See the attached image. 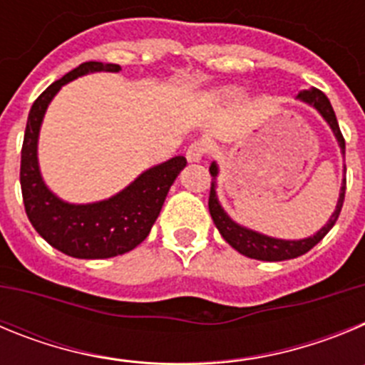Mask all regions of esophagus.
<instances>
[{
    "mask_svg": "<svg viewBox=\"0 0 365 365\" xmlns=\"http://www.w3.org/2000/svg\"><path fill=\"white\" fill-rule=\"evenodd\" d=\"M208 150H210L208 143H205V140H195V143L190 144L188 150H186V159H188L190 163H199V160L208 153Z\"/></svg>",
    "mask_w": 365,
    "mask_h": 365,
    "instance_id": "obj_1",
    "label": "esophagus"
}]
</instances>
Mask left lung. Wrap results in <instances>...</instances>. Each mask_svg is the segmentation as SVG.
<instances>
[{
    "instance_id": "8db88e82",
    "label": "left lung",
    "mask_w": 365,
    "mask_h": 365,
    "mask_svg": "<svg viewBox=\"0 0 365 365\" xmlns=\"http://www.w3.org/2000/svg\"><path fill=\"white\" fill-rule=\"evenodd\" d=\"M299 100L307 102L309 106L320 113L322 117L325 118L331 130H333L334 137L338 140V146H340L341 153H346V140H344V135L340 131V125H338L336 115H334V109L329 102L327 96L316 89V87H311L307 91H302L298 95ZM210 173L214 177L212 180V188H210V199H208V208H210V215L214 219L215 227L221 232L222 240L227 241L232 248H235L237 252L243 254L247 257H252V259H261V261H283V259H292V257L303 256L305 252H309L314 245L320 243L325 237L331 228L334 227L338 215L341 212V205H344V197H346V179L341 182L340 188V197H338L336 202V210L333 212L331 219L327 221L325 227H322L320 230L316 232L311 237H305V240L298 241H289V240H276V237H269V235H263L259 232H254L250 228H245L241 225H237L235 221H232L228 217V214L222 210V206L219 205L217 201V193H215V177L219 173L217 164L212 163Z\"/></svg>"
}]
</instances>
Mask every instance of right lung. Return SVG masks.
I'll use <instances>...</instances> for the list:
<instances>
[{"label":"right lung","mask_w":365,"mask_h":365,"mask_svg":"<svg viewBox=\"0 0 365 365\" xmlns=\"http://www.w3.org/2000/svg\"><path fill=\"white\" fill-rule=\"evenodd\" d=\"M118 73L117 63L86 62L51 83L29 111L21 146L19 182L29 221L51 247L71 257L106 259L130 252L143 243L160 214L168 190L186 166V159H173L150 168L117 195L89 205H71L56 197L41 179L38 166V135L47 106L62 86L87 73Z\"/></svg>","instance_id":"right-lung-1"}]
</instances>
